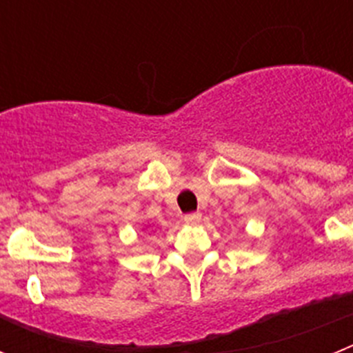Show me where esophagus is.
Listing matches in <instances>:
<instances>
[{
    "label": "esophagus",
    "instance_id": "obj_1",
    "mask_svg": "<svg viewBox=\"0 0 353 353\" xmlns=\"http://www.w3.org/2000/svg\"><path fill=\"white\" fill-rule=\"evenodd\" d=\"M183 221H185V224H189V226H196V224L201 221V214H199V212H194V214H187V215H183Z\"/></svg>",
    "mask_w": 353,
    "mask_h": 353
}]
</instances>
